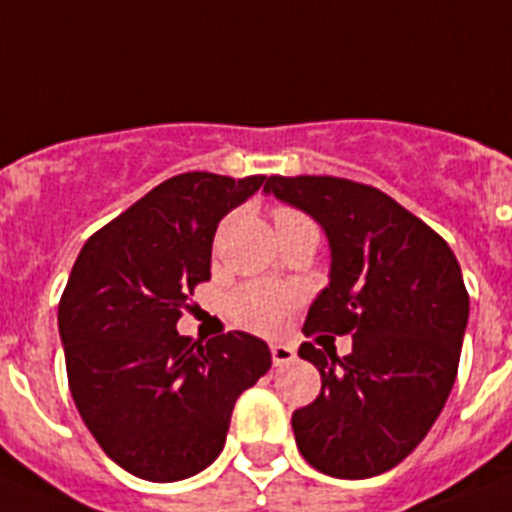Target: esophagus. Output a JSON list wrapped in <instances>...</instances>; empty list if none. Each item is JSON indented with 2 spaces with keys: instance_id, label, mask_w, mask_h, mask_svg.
Instances as JSON below:
<instances>
[{
  "instance_id": "1",
  "label": "esophagus",
  "mask_w": 512,
  "mask_h": 512,
  "mask_svg": "<svg viewBox=\"0 0 512 512\" xmlns=\"http://www.w3.org/2000/svg\"><path fill=\"white\" fill-rule=\"evenodd\" d=\"M270 355H273L275 366H288V363L296 358V350H293L291 345H281V342H278V345L270 348Z\"/></svg>"
}]
</instances>
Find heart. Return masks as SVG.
<instances>
[{"label": "heart", "instance_id": "b5f03b06", "mask_svg": "<svg viewBox=\"0 0 512 512\" xmlns=\"http://www.w3.org/2000/svg\"><path fill=\"white\" fill-rule=\"evenodd\" d=\"M296 213L291 208H278V216H288ZM299 304L296 291L286 286H275V283H250L242 286L234 296L229 299L231 319L244 327V330L257 332V335H275L281 332L288 324L291 311Z\"/></svg>", "mask_w": 512, "mask_h": 512}]
</instances>
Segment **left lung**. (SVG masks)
I'll return each mask as SVG.
<instances>
[{"label": "left lung", "mask_w": 512, "mask_h": 512, "mask_svg": "<svg viewBox=\"0 0 512 512\" xmlns=\"http://www.w3.org/2000/svg\"><path fill=\"white\" fill-rule=\"evenodd\" d=\"M265 193L301 208L330 242V286L304 335H353L337 358L304 342L322 391L293 412L301 456L322 474L368 479L394 469L428 435L459 371L469 293L446 239L379 188L342 177H281Z\"/></svg>", "instance_id": "1"}]
</instances>
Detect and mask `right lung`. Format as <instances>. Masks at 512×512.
I'll use <instances>...</instances> for the list:
<instances>
[{
	"label": "right lung",
	"instance_id": "obj_1",
	"mask_svg": "<svg viewBox=\"0 0 512 512\" xmlns=\"http://www.w3.org/2000/svg\"><path fill=\"white\" fill-rule=\"evenodd\" d=\"M265 182L185 172L95 231L59 301L74 404L100 448L133 477L188 479L216 461L239 394L270 368L247 332L177 335L198 283L211 278L216 226Z\"/></svg>",
	"mask_w": 512,
	"mask_h": 512
}]
</instances>
